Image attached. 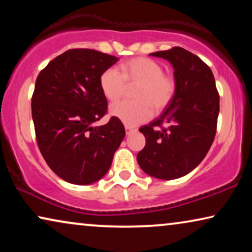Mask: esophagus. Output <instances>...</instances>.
Listing matches in <instances>:
<instances>
[{
  "label": "esophagus",
  "mask_w": 252,
  "mask_h": 252,
  "mask_svg": "<svg viewBox=\"0 0 252 252\" xmlns=\"http://www.w3.org/2000/svg\"><path fill=\"white\" fill-rule=\"evenodd\" d=\"M125 130H126V134H130L135 130V128H133V127H130V126H125Z\"/></svg>",
  "instance_id": "esophagus-1"
}]
</instances>
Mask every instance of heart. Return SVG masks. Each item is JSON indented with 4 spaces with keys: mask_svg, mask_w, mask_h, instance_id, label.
Masks as SVG:
<instances>
[{
    "mask_svg": "<svg viewBox=\"0 0 252 252\" xmlns=\"http://www.w3.org/2000/svg\"><path fill=\"white\" fill-rule=\"evenodd\" d=\"M122 73L109 67L99 77V87L110 102H116L125 94L127 86H137L134 91V102L115 103L110 115L129 126L147 122L156 112L166 109L175 94V80L163 73V67L156 61L147 57H135L122 64Z\"/></svg>",
    "mask_w": 252,
    "mask_h": 252,
    "instance_id": "obj_1",
    "label": "heart"
}]
</instances>
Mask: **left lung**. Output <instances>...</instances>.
<instances>
[{"mask_svg":"<svg viewBox=\"0 0 252 252\" xmlns=\"http://www.w3.org/2000/svg\"><path fill=\"white\" fill-rule=\"evenodd\" d=\"M150 55L172 64L175 94L160 117L140 128L146 147L136 158L150 177L172 180L194 170L212 146L219 94L211 68L190 51L174 47Z\"/></svg>","mask_w":252,"mask_h":252,"instance_id":"left-lung-1","label":"left lung"}]
</instances>
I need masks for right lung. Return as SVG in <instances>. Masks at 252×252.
Returning <instances> with one entry per match:
<instances>
[{"mask_svg":"<svg viewBox=\"0 0 252 252\" xmlns=\"http://www.w3.org/2000/svg\"><path fill=\"white\" fill-rule=\"evenodd\" d=\"M118 58L93 49H70L40 72L32 96L36 142L48 166L73 185H91L106 174L125 136L108 110L99 77Z\"/></svg>","mask_w":252,"mask_h":252,"instance_id":"right-lung-1","label":"right lung"}]
</instances>
